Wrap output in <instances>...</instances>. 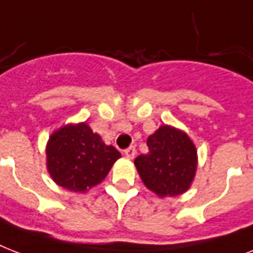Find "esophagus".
<instances>
[{"label": "esophagus", "instance_id": "esophagus-1", "mask_svg": "<svg viewBox=\"0 0 253 253\" xmlns=\"http://www.w3.org/2000/svg\"><path fill=\"white\" fill-rule=\"evenodd\" d=\"M125 155H126L127 159H130V160H132V159L135 158V155H136V150H135L134 146L128 147L126 151H125Z\"/></svg>", "mask_w": 253, "mask_h": 253}]
</instances>
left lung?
Masks as SVG:
<instances>
[{
	"label": "left lung",
	"mask_w": 253,
	"mask_h": 253,
	"mask_svg": "<svg viewBox=\"0 0 253 253\" xmlns=\"http://www.w3.org/2000/svg\"><path fill=\"white\" fill-rule=\"evenodd\" d=\"M150 152L135 159L143 184L160 198L188 192L198 166L196 144L185 131L163 125L147 139Z\"/></svg>",
	"instance_id": "1"
}]
</instances>
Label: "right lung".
<instances>
[{
	"label": "right lung",
	"instance_id": "obj_1",
	"mask_svg": "<svg viewBox=\"0 0 253 253\" xmlns=\"http://www.w3.org/2000/svg\"><path fill=\"white\" fill-rule=\"evenodd\" d=\"M49 176L69 192L86 193L101 184L122 155L107 146L86 122L68 123L49 135L45 146Z\"/></svg>",
	"mask_w": 253,
	"mask_h": 253
}]
</instances>
